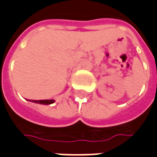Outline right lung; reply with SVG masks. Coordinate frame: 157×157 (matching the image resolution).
<instances>
[{"label":"right lung","instance_id":"add662e5","mask_svg":"<svg viewBox=\"0 0 157 157\" xmlns=\"http://www.w3.org/2000/svg\"><path fill=\"white\" fill-rule=\"evenodd\" d=\"M26 100L29 101V102H32V103H39V104H43V105H50L52 104L55 102L54 99H46V100H29V99H26Z\"/></svg>","mask_w":157,"mask_h":157}]
</instances>
